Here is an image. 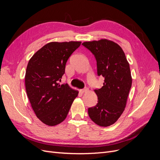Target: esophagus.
I'll use <instances>...</instances> for the list:
<instances>
[{
  "label": "esophagus",
  "instance_id": "34e87169",
  "mask_svg": "<svg viewBox=\"0 0 160 160\" xmlns=\"http://www.w3.org/2000/svg\"><path fill=\"white\" fill-rule=\"evenodd\" d=\"M88 91V88H85V89H81L80 92L82 93H85V92H87Z\"/></svg>",
  "mask_w": 160,
  "mask_h": 160
}]
</instances>
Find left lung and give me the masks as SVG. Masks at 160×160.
I'll list each match as a JSON object with an SVG mask.
<instances>
[{"mask_svg":"<svg viewBox=\"0 0 160 160\" xmlns=\"http://www.w3.org/2000/svg\"><path fill=\"white\" fill-rule=\"evenodd\" d=\"M94 55L98 76L105 80L101 89H95L98 103L88 109L91 119L99 126L115 123L125 110L132 79L129 64L119 45L108 39L82 43Z\"/></svg>","mask_w":160,"mask_h":160,"instance_id":"8db88e82","label":"left lung"}]
</instances>
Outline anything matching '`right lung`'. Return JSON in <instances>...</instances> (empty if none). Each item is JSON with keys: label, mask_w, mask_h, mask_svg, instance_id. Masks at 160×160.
I'll use <instances>...</instances> for the list:
<instances>
[{"label": "right lung", "mask_w": 160, "mask_h": 160, "mask_svg": "<svg viewBox=\"0 0 160 160\" xmlns=\"http://www.w3.org/2000/svg\"><path fill=\"white\" fill-rule=\"evenodd\" d=\"M80 41L51 42L37 51L28 62L25 88L37 117L49 126L65 119L78 91L60 85L66 62Z\"/></svg>", "instance_id": "add662e5"}]
</instances>
